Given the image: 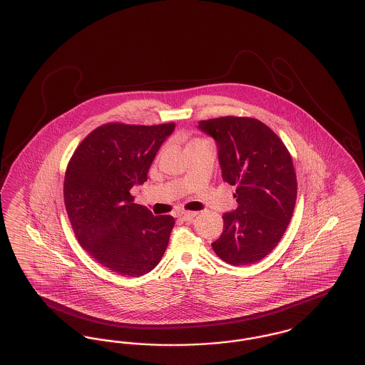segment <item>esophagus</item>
<instances>
[{
  "label": "esophagus",
  "instance_id": "1",
  "mask_svg": "<svg viewBox=\"0 0 365 365\" xmlns=\"http://www.w3.org/2000/svg\"><path fill=\"white\" fill-rule=\"evenodd\" d=\"M179 219L185 220V222H189L191 219H194L197 216V212H189V210H185V212H179L178 213Z\"/></svg>",
  "mask_w": 365,
  "mask_h": 365
}]
</instances>
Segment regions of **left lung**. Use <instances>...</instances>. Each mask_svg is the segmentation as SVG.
<instances>
[{"label":"left lung","instance_id":"left-lung-1","mask_svg":"<svg viewBox=\"0 0 365 365\" xmlns=\"http://www.w3.org/2000/svg\"><path fill=\"white\" fill-rule=\"evenodd\" d=\"M216 140L223 180L235 186L238 208L223 215V232L212 243L231 265H246L271 253L289 226L297 198L293 160L282 139L253 118L201 120Z\"/></svg>","mask_w":365,"mask_h":365}]
</instances>
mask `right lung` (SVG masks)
<instances>
[{
	"mask_svg": "<svg viewBox=\"0 0 365 365\" xmlns=\"http://www.w3.org/2000/svg\"><path fill=\"white\" fill-rule=\"evenodd\" d=\"M175 123H106L93 130L71 157L64 204L72 230L87 253L116 274L140 277L161 260L175 220L134 204L131 187L148 171Z\"/></svg>",
	"mask_w": 365,
	"mask_h": 365,
	"instance_id": "obj_1",
	"label": "right lung"
}]
</instances>
